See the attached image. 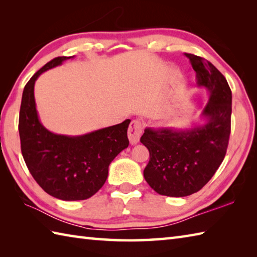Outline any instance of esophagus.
I'll list each match as a JSON object with an SVG mask.
<instances>
[{"label":"esophagus","instance_id":"obj_1","mask_svg":"<svg viewBox=\"0 0 257 257\" xmlns=\"http://www.w3.org/2000/svg\"><path fill=\"white\" fill-rule=\"evenodd\" d=\"M144 124L140 120H133L128 129V138L132 145H137L140 140L141 134H143Z\"/></svg>","mask_w":257,"mask_h":257}]
</instances>
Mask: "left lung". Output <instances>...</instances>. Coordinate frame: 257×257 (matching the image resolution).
<instances>
[{
  "instance_id": "8db88e82",
  "label": "left lung",
  "mask_w": 257,
  "mask_h": 257,
  "mask_svg": "<svg viewBox=\"0 0 257 257\" xmlns=\"http://www.w3.org/2000/svg\"><path fill=\"white\" fill-rule=\"evenodd\" d=\"M195 70L196 85L209 92L203 123L189 128L147 127L140 143L150 159L144 177L157 193L182 198L198 192L224 159L231 133L232 92L224 76L204 58L184 54Z\"/></svg>"
}]
</instances>
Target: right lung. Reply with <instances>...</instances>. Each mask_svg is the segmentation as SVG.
I'll return each mask as SVG.
<instances>
[{"instance_id":"1","label":"right lung","mask_w":257,"mask_h":257,"mask_svg":"<svg viewBox=\"0 0 257 257\" xmlns=\"http://www.w3.org/2000/svg\"><path fill=\"white\" fill-rule=\"evenodd\" d=\"M73 57L54 58L33 75L22 95L19 120L21 150L31 174L46 193L64 201L94 195L106 182L109 165L129 145L130 119L80 136L54 134L41 122L35 81L41 74Z\"/></svg>"}]
</instances>
